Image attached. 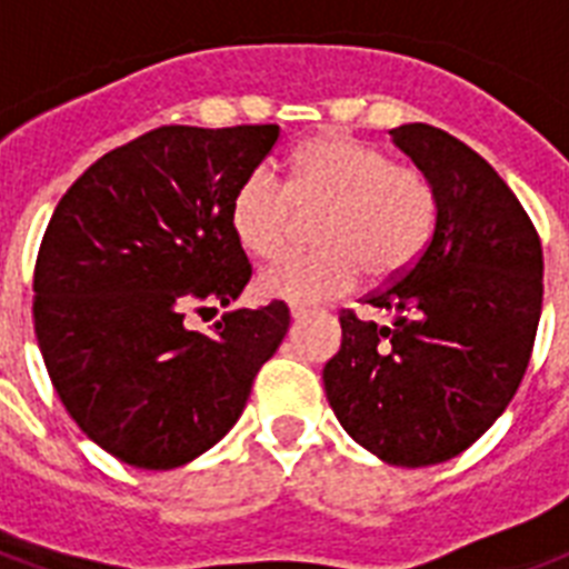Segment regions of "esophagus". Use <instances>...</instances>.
I'll return each instance as SVG.
<instances>
[{
  "label": "esophagus",
  "instance_id": "1",
  "mask_svg": "<svg viewBox=\"0 0 569 569\" xmlns=\"http://www.w3.org/2000/svg\"><path fill=\"white\" fill-rule=\"evenodd\" d=\"M289 315H292V321H303V318H307V315H309V309L292 307V312H289Z\"/></svg>",
  "mask_w": 569,
  "mask_h": 569
}]
</instances>
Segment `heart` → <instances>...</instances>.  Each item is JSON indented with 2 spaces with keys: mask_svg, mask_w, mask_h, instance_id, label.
<instances>
[{
  "mask_svg": "<svg viewBox=\"0 0 569 569\" xmlns=\"http://www.w3.org/2000/svg\"><path fill=\"white\" fill-rule=\"evenodd\" d=\"M312 254H289L257 274L262 300L312 307L350 292L361 271L393 280L408 271L437 226V193L413 167L343 132H323L289 152L283 190L251 173L233 190L228 231L248 257L269 260L292 237L295 213H318Z\"/></svg>",
  "mask_w": 569,
  "mask_h": 569,
  "instance_id": "b5f03b06",
  "label": "heart"
}]
</instances>
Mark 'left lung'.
I'll use <instances>...</instances> for the list:
<instances>
[{"instance_id": "left-lung-1", "label": "left lung", "mask_w": 569, "mask_h": 569, "mask_svg": "<svg viewBox=\"0 0 569 569\" xmlns=\"http://www.w3.org/2000/svg\"><path fill=\"white\" fill-rule=\"evenodd\" d=\"M393 144L437 193L419 260L365 300L388 327L341 315L323 390L343 431L388 466H437L512 402L541 318V240L495 167L455 136L402 123Z\"/></svg>"}]
</instances>
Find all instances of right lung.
Instances as JSON below:
<instances>
[{
    "label": "right lung",
    "mask_w": 569,
    "mask_h": 569,
    "mask_svg": "<svg viewBox=\"0 0 569 569\" xmlns=\"http://www.w3.org/2000/svg\"><path fill=\"white\" fill-rule=\"evenodd\" d=\"M280 127H161L107 152L54 208L33 269V332L60 402L107 455L179 469L242 417L289 309L228 307L251 266L228 204Z\"/></svg>",
    "instance_id": "obj_1"
}]
</instances>
